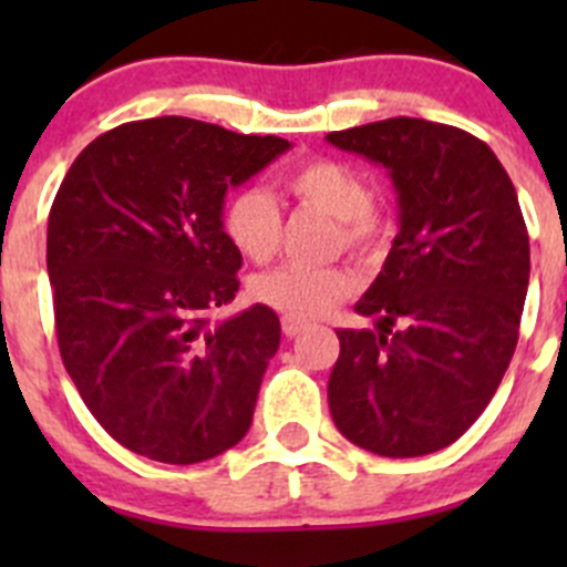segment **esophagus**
Segmentation results:
<instances>
[{
    "label": "esophagus",
    "instance_id": "1",
    "mask_svg": "<svg viewBox=\"0 0 567 567\" xmlns=\"http://www.w3.org/2000/svg\"><path fill=\"white\" fill-rule=\"evenodd\" d=\"M305 329H307V320L293 318V316H282V331H285V337H299Z\"/></svg>",
    "mask_w": 567,
    "mask_h": 567
}]
</instances>
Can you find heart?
I'll return each instance as SVG.
<instances>
[{
	"label": "heart",
	"instance_id": "1",
	"mask_svg": "<svg viewBox=\"0 0 567 567\" xmlns=\"http://www.w3.org/2000/svg\"><path fill=\"white\" fill-rule=\"evenodd\" d=\"M282 188L299 205L334 216L342 244L353 255H370L386 236V216L348 164L310 158L282 177ZM221 227L230 244L251 262H268L282 241V214L260 188H244L227 199ZM357 290V277L342 266H279L251 282V296L293 318H318Z\"/></svg>",
	"mask_w": 567,
	"mask_h": 567
}]
</instances>
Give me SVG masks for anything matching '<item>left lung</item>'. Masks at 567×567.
<instances>
[{"label":"left lung","instance_id":"left-lung-1","mask_svg":"<svg viewBox=\"0 0 567 567\" xmlns=\"http://www.w3.org/2000/svg\"><path fill=\"white\" fill-rule=\"evenodd\" d=\"M326 140L386 167L400 208L384 268L353 307L375 329L337 331L331 420L384 458L436 453L483 414L516 351L529 285L516 188L455 125L392 117Z\"/></svg>","mask_w":567,"mask_h":567}]
</instances>
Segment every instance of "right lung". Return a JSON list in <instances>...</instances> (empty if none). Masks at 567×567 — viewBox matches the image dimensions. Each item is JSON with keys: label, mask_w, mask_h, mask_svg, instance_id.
Instances as JSON below:
<instances>
[{"label": "right lung", "mask_w": 567, "mask_h": 567, "mask_svg": "<svg viewBox=\"0 0 567 567\" xmlns=\"http://www.w3.org/2000/svg\"><path fill=\"white\" fill-rule=\"evenodd\" d=\"M288 147L153 117L101 134L68 169L45 238L56 342L84 405L131 453L186 466L247 436L282 331L266 305L208 320L241 268L221 208Z\"/></svg>", "instance_id": "right-lung-1"}]
</instances>
